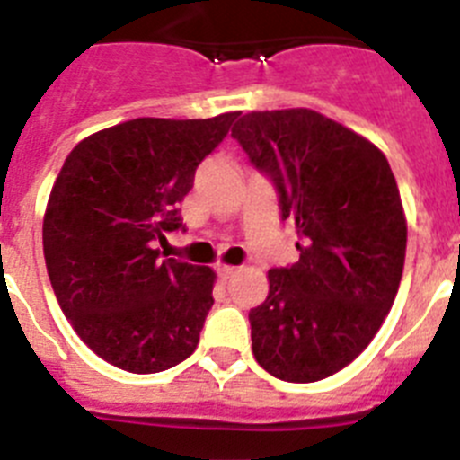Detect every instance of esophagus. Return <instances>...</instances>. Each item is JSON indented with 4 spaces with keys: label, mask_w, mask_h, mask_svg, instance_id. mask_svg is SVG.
<instances>
[{
    "label": "esophagus",
    "mask_w": 460,
    "mask_h": 460,
    "mask_svg": "<svg viewBox=\"0 0 460 460\" xmlns=\"http://www.w3.org/2000/svg\"><path fill=\"white\" fill-rule=\"evenodd\" d=\"M238 272V268H234V265H217V274H220V279H231L234 274Z\"/></svg>",
    "instance_id": "esophagus-1"
}]
</instances>
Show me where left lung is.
Listing matches in <instances>:
<instances>
[{
	"label": "left lung",
	"instance_id": "1",
	"mask_svg": "<svg viewBox=\"0 0 460 460\" xmlns=\"http://www.w3.org/2000/svg\"><path fill=\"white\" fill-rule=\"evenodd\" d=\"M293 217L299 261L270 270L252 351L277 379H327L366 349L399 290L406 216L375 143L311 109L252 111L231 128Z\"/></svg>",
	"mask_w": 460,
	"mask_h": 460
}]
</instances>
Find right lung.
<instances>
[{
	"instance_id": "1",
	"label": "right lung",
	"mask_w": 460,
	"mask_h": 460,
	"mask_svg": "<svg viewBox=\"0 0 460 460\" xmlns=\"http://www.w3.org/2000/svg\"><path fill=\"white\" fill-rule=\"evenodd\" d=\"M235 115L119 122L81 140L56 177L42 217L51 288L76 336L119 370L163 372L199 342L216 272L154 247L183 226L177 206Z\"/></svg>"
}]
</instances>
